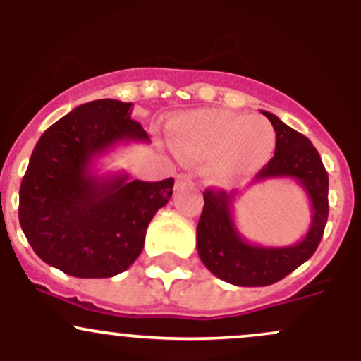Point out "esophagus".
Returning a JSON list of instances; mask_svg holds the SVG:
<instances>
[{
	"mask_svg": "<svg viewBox=\"0 0 361 361\" xmlns=\"http://www.w3.org/2000/svg\"><path fill=\"white\" fill-rule=\"evenodd\" d=\"M187 185H192V178L188 176V174H180V176L176 178V188H183L187 187Z\"/></svg>",
	"mask_w": 361,
	"mask_h": 361,
	"instance_id": "34e87169",
	"label": "esophagus"
}]
</instances>
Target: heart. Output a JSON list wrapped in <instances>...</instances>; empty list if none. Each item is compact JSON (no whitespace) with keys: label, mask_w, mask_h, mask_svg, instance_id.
<instances>
[{"label":"heart","mask_w":361,"mask_h":361,"mask_svg":"<svg viewBox=\"0 0 361 361\" xmlns=\"http://www.w3.org/2000/svg\"><path fill=\"white\" fill-rule=\"evenodd\" d=\"M171 137L180 157L190 162L208 160L204 178L218 187L260 171L276 148V130L267 118L214 108L174 120Z\"/></svg>","instance_id":"heart-1"}]
</instances>
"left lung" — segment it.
I'll list each match as a JSON object with an SVG mask.
<instances>
[{
    "label": "left lung",
    "instance_id": "left-lung-1",
    "mask_svg": "<svg viewBox=\"0 0 361 361\" xmlns=\"http://www.w3.org/2000/svg\"><path fill=\"white\" fill-rule=\"evenodd\" d=\"M262 113L276 130V152L253 183L292 178L307 194L312 216L307 234L292 246L251 245L234 224V202L239 192L227 194L207 188L197 224L199 257L216 278L235 286H269L293 272L318 248L329 218V174L318 150L304 134L276 115Z\"/></svg>",
    "mask_w": 361,
    "mask_h": 361
}]
</instances>
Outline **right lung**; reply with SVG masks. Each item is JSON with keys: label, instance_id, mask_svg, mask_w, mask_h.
<instances>
[{"label": "right lung", "instance_id": "1", "mask_svg": "<svg viewBox=\"0 0 361 361\" xmlns=\"http://www.w3.org/2000/svg\"><path fill=\"white\" fill-rule=\"evenodd\" d=\"M133 103L82 104L42 134L19 194V221L35 253L75 278H111L129 269L145 246L155 213L173 195V178L130 180L96 174L94 162L115 145L148 134L130 118Z\"/></svg>", "mask_w": 361, "mask_h": 361}]
</instances>
